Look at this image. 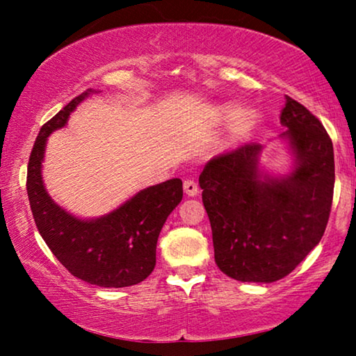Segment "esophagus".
Instances as JSON below:
<instances>
[{"label": "esophagus", "instance_id": "esophagus-1", "mask_svg": "<svg viewBox=\"0 0 356 356\" xmlns=\"http://www.w3.org/2000/svg\"><path fill=\"white\" fill-rule=\"evenodd\" d=\"M183 188H184V193H186L188 196H191V197L197 196V194H199V186H197V183L194 181V179H186V181L183 183Z\"/></svg>", "mask_w": 356, "mask_h": 356}]
</instances>
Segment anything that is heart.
<instances>
[{"label": "heart", "mask_w": 356, "mask_h": 356, "mask_svg": "<svg viewBox=\"0 0 356 356\" xmlns=\"http://www.w3.org/2000/svg\"><path fill=\"white\" fill-rule=\"evenodd\" d=\"M217 116L222 121H232L230 136L233 140H243L256 128L259 115L252 108H238L236 105L227 104L217 108Z\"/></svg>", "instance_id": "b5f03b06"}]
</instances>
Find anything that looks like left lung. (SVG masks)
I'll return each instance as SVG.
<instances>
[{
    "mask_svg": "<svg viewBox=\"0 0 356 356\" xmlns=\"http://www.w3.org/2000/svg\"><path fill=\"white\" fill-rule=\"evenodd\" d=\"M280 134L293 157L286 175L261 168V144H245L209 160L199 177L212 228L213 256L240 282L289 275L318 245L334 196V147L321 121L285 97Z\"/></svg>",
    "mask_w": 356,
    "mask_h": 356,
    "instance_id": "left-lung-1",
    "label": "left lung"
}]
</instances>
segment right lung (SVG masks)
<instances>
[{
	"instance_id": "1",
	"label": "right lung",
	"mask_w": 356,
	"mask_h": 356,
	"mask_svg": "<svg viewBox=\"0 0 356 356\" xmlns=\"http://www.w3.org/2000/svg\"><path fill=\"white\" fill-rule=\"evenodd\" d=\"M97 94L87 89L42 126L27 167L29 202L38 232L56 259L87 284L121 289L152 274L155 250L165 220L183 199V183L172 178L140 189L120 207L95 218L72 216L53 201L42 178L47 140L65 128L76 106Z\"/></svg>"
}]
</instances>
